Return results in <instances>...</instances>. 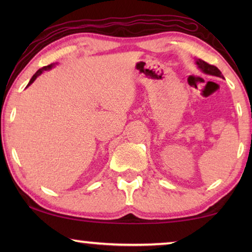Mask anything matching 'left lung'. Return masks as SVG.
Returning a JSON list of instances; mask_svg holds the SVG:
<instances>
[{"mask_svg":"<svg viewBox=\"0 0 252 252\" xmlns=\"http://www.w3.org/2000/svg\"><path fill=\"white\" fill-rule=\"evenodd\" d=\"M195 64L198 65L199 69L201 70L203 73L209 74V75H213V76H218V78H223V75L221 74V72H220L218 67L215 66V65L208 64L207 62L202 61L201 59L195 60Z\"/></svg>","mask_w":252,"mask_h":252,"instance_id":"8db88e82","label":"left lung"}]
</instances>
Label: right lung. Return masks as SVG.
<instances>
[{
  "label": "right lung",
  "mask_w": 252,
  "mask_h": 252,
  "mask_svg": "<svg viewBox=\"0 0 252 252\" xmlns=\"http://www.w3.org/2000/svg\"><path fill=\"white\" fill-rule=\"evenodd\" d=\"M55 66V63H52V64H50V65H46V66H43L42 67V69H40V70H37L36 72H35V74H34L32 78H31V80H30V82H29V84H28V87L29 85H31L34 81H35V79L37 78V76L39 75H41L42 73H43V71H48V70H51L52 69V67H54Z\"/></svg>",
  "instance_id": "right-lung-1"
}]
</instances>
